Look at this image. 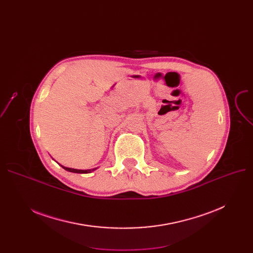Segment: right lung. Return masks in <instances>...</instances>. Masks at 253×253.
Wrapping results in <instances>:
<instances>
[{
    "instance_id": "right-lung-1",
    "label": "right lung",
    "mask_w": 253,
    "mask_h": 253,
    "mask_svg": "<svg viewBox=\"0 0 253 253\" xmlns=\"http://www.w3.org/2000/svg\"><path fill=\"white\" fill-rule=\"evenodd\" d=\"M63 169H65L66 171H70V172H74V173H90V172L94 171L95 169L97 168H94V169H88V170H81V169H73V168H68V167H64V166H61Z\"/></svg>"
}]
</instances>
